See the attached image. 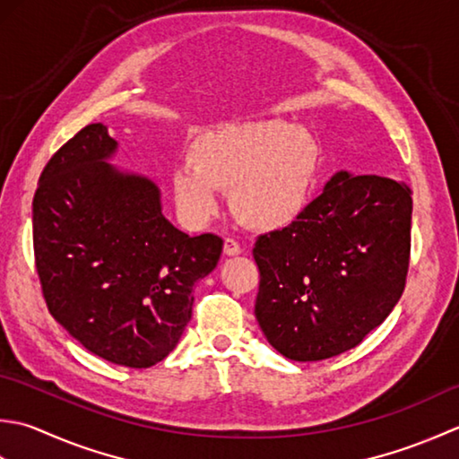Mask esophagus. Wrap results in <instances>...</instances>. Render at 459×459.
Returning a JSON list of instances; mask_svg holds the SVG:
<instances>
[{"label": "esophagus", "instance_id": "1", "mask_svg": "<svg viewBox=\"0 0 459 459\" xmlns=\"http://www.w3.org/2000/svg\"><path fill=\"white\" fill-rule=\"evenodd\" d=\"M223 254L238 255V254H241V246L233 238H226V239H223Z\"/></svg>", "mask_w": 459, "mask_h": 459}]
</instances>
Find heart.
I'll return each mask as SVG.
<instances>
[{
  "instance_id": "heart-1",
  "label": "heart",
  "mask_w": 459,
  "mask_h": 459,
  "mask_svg": "<svg viewBox=\"0 0 459 459\" xmlns=\"http://www.w3.org/2000/svg\"><path fill=\"white\" fill-rule=\"evenodd\" d=\"M178 164L172 188L190 226H204L230 190L236 216L257 230L287 226L303 210L311 190L316 148L301 128L279 120L230 123L210 130Z\"/></svg>"
}]
</instances>
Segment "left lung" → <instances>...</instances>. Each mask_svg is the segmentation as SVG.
<instances>
[{
	"instance_id": "left-lung-1",
	"label": "left lung",
	"mask_w": 459,
	"mask_h": 459,
	"mask_svg": "<svg viewBox=\"0 0 459 459\" xmlns=\"http://www.w3.org/2000/svg\"><path fill=\"white\" fill-rule=\"evenodd\" d=\"M410 223L406 184L339 172L291 226L259 236L255 316L267 341L299 362L360 344L404 291Z\"/></svg>"
}]
</instances>
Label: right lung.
Here are the masks:
<instances>
[{
    "mask_svg": "<svg viewBox=\"0 0 459 459\" xmlns=\"http://www.w3.org/2000/svg\"><path fill=\"white\" fill-rule=\"evenodd\" d=\"M107 126L81 128L43 168L33 251L49 313L108 362L164 360L192 319V289L218 265L223 239L190 238L162 216L160 192L105 160Z\"/></svg>",
    "mask_w": 459,
    "mask_h": 459,
    "instance_id": "1",
    "label": "right lung"
}]
</instances>
